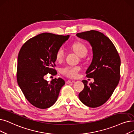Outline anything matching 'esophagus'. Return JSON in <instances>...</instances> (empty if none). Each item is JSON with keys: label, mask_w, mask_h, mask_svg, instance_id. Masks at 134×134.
<instances>
[{"label": "esophagus", "mask_w": 134, "mask_h": 134, "mask_svg": "<svg viewBox=\"0 0 134 134\" xmlns=\"http://www.w3.org/2000/svg\"><path fill=\"white\" fill-rule=\"evenodd\" d=\"M74 80H68L66 81V83L67 84H70V83H73L74 82Z\"/></svg>", "instance_id": "obj_1"}]
</instances>
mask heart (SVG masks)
<instances>
[{
    "label": "heart",
    "instance_id": "obj_1",
    "mask_svg": "<svg viewBox=\"0 0 134 134\" xmlns=\"http://www.w3.org/2000/svg\"><path fill=\"white\" fill-rule=\"evenodd\" d=\"M72 49L80 57L85 56L88 53V48L85 44L80 42H75L71 46ZM65 50L62 47L58 49L56 53V59L57 61H61L65 57ZM80 70V67L78 66H67L61 69L62 74L65 76L75 78L78 77V72Z\"/></svg>",
    "mask_w": 134,
    "mask_h": 134
}]
</instances>
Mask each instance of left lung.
Returning a JSON list of instances; mask_svg holds the SVG:
<instances>
[{"label": "left lung", "instance_id": "8db88e82", "mask_svg": "<svg viewBox=\"0 0 134 134\" xmlns=\"http://www.w3.org/2000/svg\"><path fill=\"white\" fill-rule=\"evenodd\" d=\"M76 36L90 44L92 60L86 71V77L94 78L88 84L82 80L84 88L79 94L81 102L91 108L99 107L112 96L120 80V59L114 44L107 37L98 31L91 30Z\"/></svg>", "mask_w": 134, "mask_h": 134}]
</instances>
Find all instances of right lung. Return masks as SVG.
I'll list each match as a JSON object with an SVG mask.
<instances>
[{
    "label": "right lung",
    "mask_w": 134,
    "mask_h": 134,
    "mask_svg": "<svg viewBox=\"0 0 134 134\" xmlns=\"http://www.w3.org/2000/svg\"><path fill=\"white\" fill-rule=\"evenodd\" d=\"M69 37L43 33L22 45L18 55L17 80L26 99L32 105L46 109L56 102L65 81L61 78L50 83L44 79L48 73L55 75L56 53Z\"/></svg>",
    "instance_id": "obj_1"
}]
</instances>
